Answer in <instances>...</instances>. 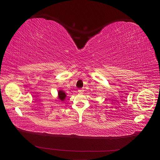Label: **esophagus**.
<instances>
[{"instance_id":"1","label":"esophagus","mask_w":160,"mask_h":160,"mask_svg":"<svg viewBox=\"0 0 160 160\" xmlns=\"http://www.w3.org/2000/svg\"><path fill=\"white\" fill-rule=\"evenodd\" d=\"M78 92H79V93H83V92H84V90L83 89H78Z\"/></svg>"}]
</instances>
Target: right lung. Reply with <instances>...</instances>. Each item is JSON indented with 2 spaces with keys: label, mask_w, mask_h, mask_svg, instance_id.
Here are the masks:
<instances>
[{
  "label": "right lung",
  "mask_w": 160,
  "mask_h": 160,
  "mask_svg": "<svg viewBox=\"0 0 160 160\" xmlns=\"http://www.w3.org/2000/svg\"><path fill=\"white\" fill-rule=\"evenodd\" d=\"M67 97V94L65 92L62 90H59L58 91V99H59L61 101H63Z\"/></svg>",
  "instance_id": "1"
}]
</instances>
